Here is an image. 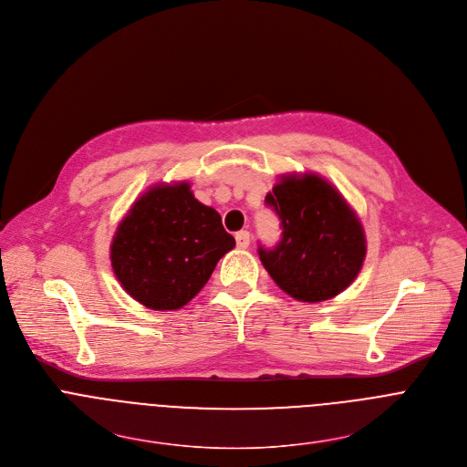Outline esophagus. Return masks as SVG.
<instances>
[{
    "instance_id": "1",
    "label": "esophagus",
    "mask_w": 467,
    "mask_h": 467,
    "mask_svg": "<svg viewBox=\"0 0 467 467\" xmlns=\"http://www.w3.org/2000/svg\"><path fill=\"white\" fill-rule=\"evenodd\" d=\"M249 242H251L249 231H240V233H236V245H238L240 249H247V247H249Z\"/></svg>"
}]
</instances>
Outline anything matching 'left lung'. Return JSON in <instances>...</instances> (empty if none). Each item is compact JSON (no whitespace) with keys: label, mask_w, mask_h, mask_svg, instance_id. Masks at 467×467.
<instances>
[{"label":"left lung","mask_w":467,"mask_h":467,"mask_svg":"<svg viewBox=\"0 0 467 467\" xmlns=\"http://www.w3.org/2000/svg\"><path fill=\"white\" fill-rule=\"evenodd\" d=\"M265 203L282 222V240L258 249L275 284L300 302H323L343 293L367 256L361 218L341 191L317 172L278 176Z\"/></svg>","instance_id":"obj_1"}]
</instances>
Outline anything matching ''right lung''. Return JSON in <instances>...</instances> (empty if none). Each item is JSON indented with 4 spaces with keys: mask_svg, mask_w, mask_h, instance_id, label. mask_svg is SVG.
Masks as SVG:
<instances>
[{
    "mask_svg": "<svg viewBox=\"0 0 467 467\" xmlns=\"http://www.w3.org/2000/svg\"><path fill=\"white\" fill-rule=\"evenodd\" d=\"M236 245L222 216L194 198L191 183H155L135 198L109 244L120 287L155 312H174L209 282Z\"/></svg>",
    "mask_w": 467,
    "mask_h": 467,
    "instance_id": "add662e5",
    "label": "right lung"
}]
</instances>
